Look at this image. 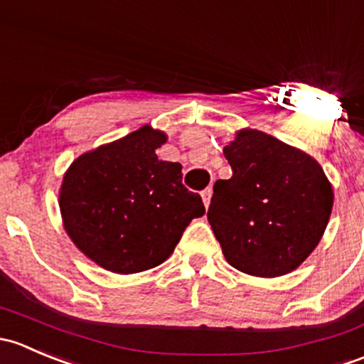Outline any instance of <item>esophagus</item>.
<instances>
[{
	"label": "esophagus",
	"instance_id": "esophagus-1",
	"mask_svg": "<svg viewBox=\"0 0 364 364\" xmlns=\"http://www.w3.org/2000/svg\"><path fill=\"white\" fill-rule=\"evenodd\" d=\"M201 198H203V203H205V207L208 208V205H210V200H212V189H210V187H207V189H205L203 193H201Z\"/></svg>",
	"mask_w": 364,
	"mask_h": 364
}]
</instances>
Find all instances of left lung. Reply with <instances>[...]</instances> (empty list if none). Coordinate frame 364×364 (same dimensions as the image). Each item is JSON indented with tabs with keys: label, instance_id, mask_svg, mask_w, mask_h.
Wrapping results in <instances>:
<instances>
[{
	"label": "left lung",
	"instance_id": "obj_1",
	"mask_svg": "<svg viewBox=\"0 0 364 364\" xmlns=\"http://www.w3.org/2000/svg\"><path fill=\"white\" fill-rule=\"evenodd\" d=\"M223 152L233 175L213 183L207 217L224 257L247 275H287L319 245L331 182L312 156L263 131H237Z\"/></svg>",
	"mask_w": 364,
	"mask_h": 364
}]
</instances>
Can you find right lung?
<instances>
[{
  "mask_svg": "<svg viewBox=\"0 0 364 364\" xmlns=\"http://www.w3.org/2000/svg\"><path fill=\"white\" fill-rule=\"evenodd\" d=\"M168 140L152 126L78 156L63 177V226L82 254L119 275L171 256L203 201L182 186V164L157 159Z\"/></svg>",
  "mask_w": 364,
  "mask_h": 364,
  "instance_id": "right-lung-1",
  "label": "right lung"
}]
</instances>
